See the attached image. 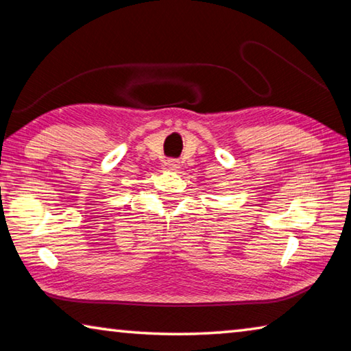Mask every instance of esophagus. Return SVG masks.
Masks as SVG:
<instances>
[{
	"label": "esophagus",
	"mask_w": 351,
	"mask_h": 351,
	"mask_svg": "<svg viewBox=\"0 0 351 351\" xmlns=\"http://www.w3.org/2000/svg\"><path fill=\"white\" fill-rule=\"evenodd\" d=\"M167 167L170 170H178L180 169V161L178 159H167Z\"/></svg>",
	"instance_id": "obj_1"
}]
</instances>
